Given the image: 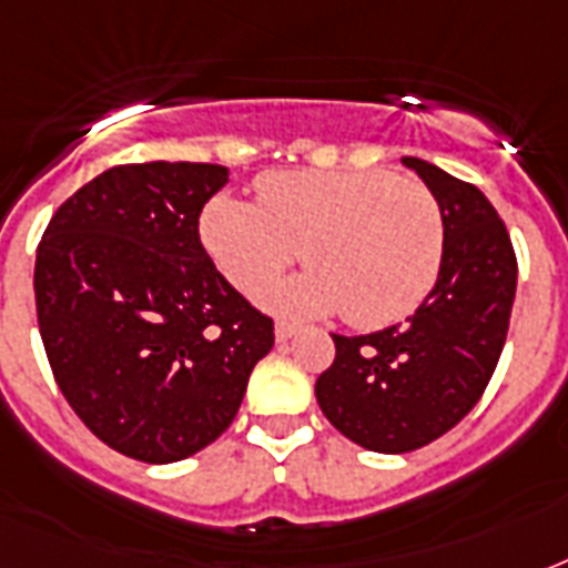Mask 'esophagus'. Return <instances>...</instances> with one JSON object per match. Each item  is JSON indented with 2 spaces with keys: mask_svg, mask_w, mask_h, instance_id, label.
I'll return each mask as SVG.
<instances>
[{
  "mask_svg": "<svg viewBox=\"0 0 568 568\" xmlns=\"http://www.w3.org/2000/svg\"><path fill=\"white\" fill-rule=\"evenodd\" d=\"M274 333H276V342H288V338L297 333V327H294V324H288V321H276Z\"/></svg>",
  "mask_w": 568,
  "mask_h": 568,
  "instance_id": "obj_1",
  "label": "esophagus"
}]
</instances>
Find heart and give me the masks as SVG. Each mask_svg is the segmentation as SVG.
<instances>
[{
	"label": "heart",
	"mask_w": 568,
	"mask_h": 568,
	"mask_svg": "<svg viewBox=\"0 0 568 568\" xmlns=\"http://www.w3.org/2000/svg\"><path fill=\"white\" fill-rule=\"evenodd\" d=\"M258 203L217 194L200 239L241 292H256L301 256L310 271L271 285L265 303L294 315L342 310L347 324L388 327L430 294L445 221L422 182L388 171L267 173Z\"/></svg>",
	"instance_id": "b5f03b06"
}]
</instances>
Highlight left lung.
Masks as SVG:
<instances>
[{"mask_svg":"<svg viewBox=\"0 0 568 568\" xmlns=\"http://www.w3.org/2000/svg\"><path fill=\"white\" fill-rule=\"evenodd\" d=\"M436 196L445 253L433 292L395 327L333 336L336 359L315 383L321 413L377 454L424 448L471 413L507 342L516 297V253L484 191L400 159Z\"/></svg>","mask_w":568,"mask_h":568,"instance_id":"1","label":"left lung"}]
</instances>
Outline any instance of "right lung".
I'll use <instances>...</instances> for the list:
<instances>
[{
	"mask_svg": "<svg viewBox=\"0 0 568 568\" xmlns=\"http://www.w3.org/2000/svg\"><path fill=\"white\" fill-rule=\"evenodd\" d=\"M221 164H120L61 203L38 244L34 303L55 383L84 427L141 463L212 445L239 413L274 321L205 253Z\"/></svg>",
	"mask_w": 568,
	"mask_h": 568,
	"instance_id": "obj_1",
	"label": "right lung"
}]
</instances>
